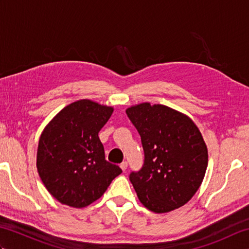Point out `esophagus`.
Wrapping results in <instances>:
<instances>
[{"label": "esophagus", "mask_w": 249, "mask_h": 249, "mask_svg": "<svg viewBox=\"0 0 249 249\" xmlns=\"http://www.w3.org/2000/svg\"><path fill=\"white\" fill-rule=\"evenodd\" d=\"M127 166H128V163H127V161H123L120 165V167H121V169L123 171H126V169H127Z\"/></svg>", "instance_id": "1"}]
</instances>
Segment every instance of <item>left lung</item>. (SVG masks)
Wrapping results in <instances>:
<instances>
[{
	"label": "left lung",
	"instance_id": "8db88e82",
	"mask_svg": "<svg viewBox=\"0 0 249 249\" xmlns=\"http://www.w3.org/2000/svg\"><path fill=\"white\" fill-rule=\"evenodd\" d=\"M138 130L144 163L129 179L140 202L168 213L193 198L208 167V147L194 121L163 105L142 103L126 109Z\"/></svg>",
	"mask_w": 249,
	"mask_h": 249
}]
</instances>
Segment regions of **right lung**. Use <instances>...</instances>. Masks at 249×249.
<instances>
[{
	"instance_id": "obj_1",
	"label": "right lung",
	"mask_w": 249,
	"mask_h": 249,
	"mask_svg": "<svg viewBox=\"0 0 249 249\" xmlns=\"http://www.w3.org/2000/svg\"><path fill=\"white\" fill-rule=\"evenodd\" d=\"M113 107L80 99L63 108L41 133L36 167L60 203L86 208L99 199L121 168L106 160L98 133Z\"/></svg>"
}]
</instances>
